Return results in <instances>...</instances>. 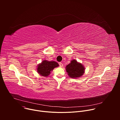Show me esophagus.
Returning a JSON list of instances; mask_svg holds the SVG:
<instances>
[{"mask_svg": "<svg viewBox=\"0 0 120 120\" xmlns=\"http://www.w3.org/2000/svg\"><path fill=\"white\" fill-rule=\"evenodd\" d=\"M59 66L60 67H63V64L62 63H59Z\"/></svg>", "mask_w": 120, "mask_h": 120, "instance_id": "1", "label": "esophagus"}]
</instances>
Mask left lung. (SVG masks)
<instances>
[{
  "mask_svg": "<svg viewBox=\"0 0 120 120\" xmlns=\"http://www.w3.org/2000/svg\"><path fill=\"white\" fill-rule=\"evenodd\" d=\"M85 68L81 63H78L75 59L66 66V71L70 77L75 78L82 76L84 73Z\"/></svg>",
  "mask_w": 120,
  "mask_h": 120,
  "instance_id": "8db88e82",
  "label": "left lung"
}]
</instances>
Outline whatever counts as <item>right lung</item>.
Here are the masks:
<instances>
[{
  "label": "right lung",
  "instance_id": "add662e5",
  "mask_svg": "<svg viewBox=\"0 0 120 120\" xmlns=\"http://www.w3.org/2000/svg\"><path fill=\"white\" fill-rule=\"evenodd\" d=\"M58 66V64L55 61L44 60L38 65L37 72L41 75L46 77L50 75L51 71Z\"/></svg>",
  "mask_w": 120,
  "mask_h": 120
}]
</instances>
